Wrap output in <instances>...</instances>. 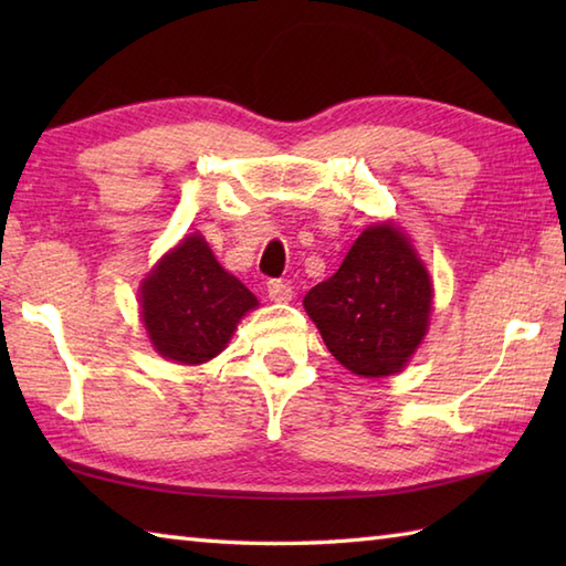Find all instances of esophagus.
<instances>
[{"mask_svg":"<svg viewBox=\"0 0 566 566\" xmlns=\"http://www.w3.org/2000/svg\"><path fill=\"white\" fill-rule=\"evenodd\" d=\"M268 294H270L272 302H276V304L292 302V286L282 282V280H270L268 282Z\"/></svg>","mask_w":566,"mask_h":566,"instance_id":"34e87169","label":"esophagus"}]
</instances>
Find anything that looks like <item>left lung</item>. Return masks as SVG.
Segmentation results:
<instances>
[{"instance_id": "left-lung-1", "label": "left lung", "mask_w": 566, "mask_h": 566, "mask_svg": "<svg viewBox=\"0 0 566 566\" xmlns=\"http://www.w3.org/2000/svg\"><path fill=\"white\" fill-rule=\"evenodd\" d=\"M331 355L357 377L401 371L423 340L432 308L426 264L389 221L365 228L340 270L304 296Z\"/></svg>"}]
</instances>
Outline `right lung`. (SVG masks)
I'll use <instances>...</instances> for the list:
<instances>
[{"label":"right lung","mask_w":566,"mask_h":566,"mask_svg":"<svg viewBox=\"0 0 566 566\" xmlns=\"http://www.w3.org/2000/svg\"><path fill=\"white\" fill-rule=\"evenodd\" d=\"M258 298L228 274L199 233L155 264L140 284V318L163 357L201 365L219 355Z\"/></svg>","instance_id":"add662e5"}]
</instances>
